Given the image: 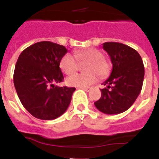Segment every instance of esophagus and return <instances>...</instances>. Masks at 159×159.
<instances>
[{
    "mask_svg": "<svg viewBox=\"0 0 159 159\" xmlns=\"http://www.w3.org/2000/svg\"><path fill=\"white\" fill-rule=\"evenodd\" d=\"M82 88L83 90H84V91H85V92H90V91H91V89H92V88Z\"/></svg>",
    "mask_w": 159,
    "mask_h": 159,
    "instance_id": "1",
    "label": "esophagus"
}]
</instances>
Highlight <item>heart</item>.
I'll list each match as a JSON object with an SVG mask.
<instances>
[{
    "instance_id": "1",
    "label": "heart",
    "mask_w": 159,
    "mask_h": 159,
    "mask_svg": "<svg viewBox=\"0 0 159 159\" xmlns=\"http://www.w3.org/2000/svg\"><path fill=\"white\" fill-rule=\"evenodd\" d=\"M75 58L72 55L67 53L60 60V67L66 75H72L78 70L79 63H88L84 71L85 74H75L67 79L69 86L86 88L97 80V75L105 78L111 71V64L104 58L102 52L94 48L82 49L75 52Z\"/></svg>"
}]
</instances>
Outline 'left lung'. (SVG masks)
I'll return each instance as SVG.
<instances>
[{
    "label": "left lung",
    "instance_id": "left-lung-1",
    "mask_svg": "<svg viewBox=\"0 0 159 159\" xmlns=\"http://www.w3.org/2000/svg\"><path fill=\"white\" fill-rule=\"evenodd\" d=\"M102 48L110 56L113 64L110 77L100 89L96 108L107 115L124 112L132 106L139 95L144 79V65L136 50L118 42H106Z\"/></svg>",
    "mask_w": 159,
    "mask_h": 159
}]
</instances>
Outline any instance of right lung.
<instances>
[{
    "instance_id": "obj_1",
    "label": "right lung",
    "mask_w": 159,
    "mask_h": 159,
    "mask_svg": "<svg viewBox=\"0 0 159 159\" xmlns=\"http://www.w3.org/2000/svg\"><path fill=\"white\" fill-rule=\"evenodd\" d=\"M67 52L64 46L41 41L25 48L18 57L14 86L22 105L37 119H57L69 106L75 88L55 86L64 80L60 60Z\"/></svg>"
}]
</instances>
